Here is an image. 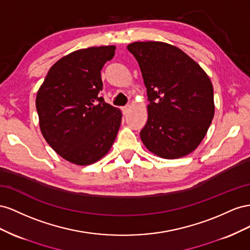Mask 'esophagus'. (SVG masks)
I'll use <instances>...</instances> for the list:
<instances>
[{
  "label": "esophagus",
  "instance_id": "esophagus-1",
  "mask_svg": "<svg viewBox=\"0 0 250 250\" xmlns=\"http://www.w3.org/2000/svg\"><path fill=\"white\" fill-rule=\"evenodd\" d=\"M131 110V105H125V106H124L123 108V113H124V115H126L127 113H129V111Z\"/></svg>",
  "mask_w": 250,
  "mask_h": 250
}]
</instances>
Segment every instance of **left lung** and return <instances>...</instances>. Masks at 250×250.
<instances>
[{
	"mask_svg": "<svg viewBox=\"0 0 250 250\" xmlns=\"http://www.w3.org/2000/svg\"><path fill=\"white\" fill-rule=\"evenodd\" d=\"M127 50L139 63L149 102L140 132L144 145L166 159L195 151L215 114L208 75L181 49L167 42H135Z\"/></svg>",
	"mask_w": 250,
	"mask_h": 250,
	"instance_id": "left-lung-1",
	"label": "left lung"
}]
</instances>
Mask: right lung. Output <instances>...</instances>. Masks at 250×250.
I'll list each match as a JSON object with an SVG mask.
<instances>
[{
	"label": "right lung",
	"instance_id": "right-lung-1",
	"mask_svg": "<svg viewBox=\"0 0 250 250\" xmlns=\"http://www.w3.org/2000/svg\"><path fill=\"white\" fill-rule=\"evenodd\" d=\"M115 46L90 47L63 56L50 68L35 105L42 136L63 159L92 165L110 151L123 114L99 96L101 70Z\"/></svg>",
	"mask_w": 250,
	"mask_h": 250
}]
</instances>
